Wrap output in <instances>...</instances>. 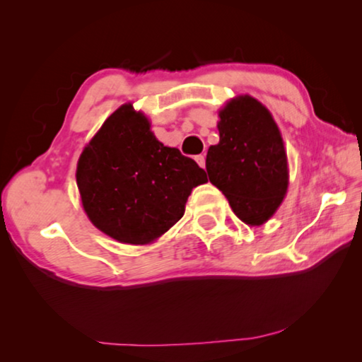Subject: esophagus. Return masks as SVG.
<instances>
[{
	"label": "esophagus",
	"mask_w": 362,
	"mask_h": 362,
	"mask_svg": "<svg viewBox=\"0 0 362 362\" xmlns=\"http://www.w3.org/2000/svg\"><path fill=\"white\" fill-rule=\"evenodd\" d=\"M194 159H196V163H198L201 168L206 166V156H204V155H198Z\"/></svg>",
	"instance_id": "1"
}]
</instances>
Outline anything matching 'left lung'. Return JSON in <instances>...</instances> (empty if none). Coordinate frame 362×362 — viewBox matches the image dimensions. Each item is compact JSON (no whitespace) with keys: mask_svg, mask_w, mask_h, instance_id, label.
Instances as JSON below:
<instances>
[{"mask_svg":"<svg viewBox=\"0 0 362 362\" xmlns=\"http://www.w3.org/2000/svg\"><path fill=\"white\" fill-rule=\"evenodd\" d=\"M218 116L220 140L206 156L209 180L244 223L259 226L276 212L289 185L283 137L272 113L250 95L231 99Z\"/></svg>","mask_w":362,"mask_h":362,"instance_id":"1","label":"left lung"}]
</instances>
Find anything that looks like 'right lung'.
<instances>
[{"label": "right lung", "mask_w": 362, "mask_h": 362, "mask_svg": "<svg viewBox=\"0 0 362 362\" xmlns=\"http://www.w3.org/2000/svg\"><path fill=\"white\" fill-rule=\"evenodd\" d=\"M206 182L204 169L159 142L131 103L108 116L76 168L89 220L124 244L158 240L182 218L192 189Z\"/></svg>", "instance_id": "right-lung-1"}]
</instances>
